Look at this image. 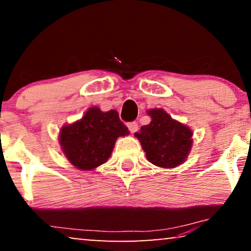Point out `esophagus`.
<instances>
[{
    "label": "esophagus",
    "mask_w": 251,
    "mask_h": 251,
    "mask_svg": "<svg viewBox=\"0 0 251 251\" xmlns=\"http://www.w3.org/2000/svg\"><path fill=\"white\" fill-rule=\"evenodd\" d=\"M127 127H128V130L130 133H135L137 132V129H139V125H137L136 122H130L127 124Z\"/></svg>",
    "instance_id": "obj_1"
}]
</instances>
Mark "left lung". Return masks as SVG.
<instances>
[{
    "label": "left lung",
    "instance_id": "8db88e82",
    "mask_svg": "<svg viewBox=\"0 0 251 251\" xmlns=\"http://www.w3.org/2000/svg\"><path fill=\"white\" fill-rule=\"evenodd\" d=\"M148 114L152 121L135 133L148 160L164 168L181 165L191 149L192 132L189 127L172 119L162 109H151Z\"/></svg>",
    "mask_w": 251,
    "mask_h": 251
}]
</instances>
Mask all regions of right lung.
Segmentation results:
<instances>
[{"mask_svg":"<svg viewBox=\"0 0 251 251\" xmlns=\"http://www.w3.org/2000/svg\"><path fill=\"white\" fill-rule=\"evenodd\" d=\"M126 134L128 129L117 111L102 112L93 107L80 121L63 127L60 144L67 159L75 167L90 171L108 160L117 137Z\"/></svg>","mask_w":251,"mask_h":251,"instance_id":"obj_1","label":"right lung"}]
</instances>
